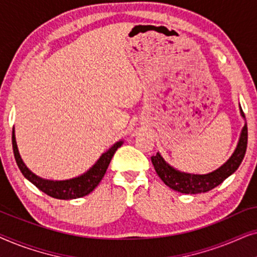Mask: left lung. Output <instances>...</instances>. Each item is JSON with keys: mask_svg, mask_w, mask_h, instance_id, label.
Returning a JSON list of instances; mask_svg holds the SVG:
<instances>
[{"mask_svg": "<svg viewBox=\"0 0 257 257\" xmlns=\"http://www.w3.org/2000/svg\"><path fill=\"white\" fill-rule=\"evenodd\" d=\"M240 114L244 119V113L240 106ZM248 142V128L247 122L241 130L240 138H238L237 145L235 147L234 152L229 157L222 166L217 170L209 172L207 174H193L181 172L171 166L166 160L161 157L158 152L156 156L151 157L152 164L157 174L164 181V184L174 191L185 193V194H198V193H205L210 189L215 188L216 186L222 184L223 180L234 173L240 166L243 160L245 150H247Z\"/></svg>", "mask_w": 257, "mask_h": 257, "instance_id": "obj_1", "label": "left lung"}]
</instances>
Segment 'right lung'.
Returning <instances> with one entry per match:
<instances>
[{
  "mask_svg": "<svg viewBox=\"0 0 257 257\" xmlns=\"http://www.w3.org/2000/svg\"><path fill=\"white\" fill-rule=\"evenodd\" d=\"M122 140L114 143L106 152H104L99 157L94 165H92L85 173L78 175V177L72 179H66V180H49V179H44L38 177L31 172L24 161L21 158V154L19 152V147H17L16 143V136L15 130H13V150L14 156H15V160L19 166L20 171L22 172L24 178L28 179L31 184H34L38 189L48 194L49 196L55 199L61 200H71L82 198L90 194L94 188L97 187L101 179H103L105 172H106L110 161L113 157L119 147L122 145Z\"/></svg>",
  "mask_w": 257,
  "mask_h": 257,
  "instance_id": "add662e5",
  "label": "right lung"
}]
</instances>
